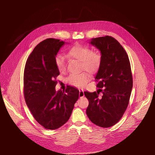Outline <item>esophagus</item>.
<instances>
[{
  "instance_id": "1",
  "label": "esophagus",
  "mask_w": 155,
  "mask_h": 155,
  "mask_svg": "<svg viewBox=\"0 0 155 155\" xmlns=\"http://www.w3.org/2000/svg\"><path fill=\"white\" fill-rule=\"evenodd\" d=\"M84 96V91L83 90L80 89L79 90V97H83Z\"/></svg>"
}]
</instances>
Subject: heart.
Here are the masks:
<instances>
[{"instance_id":"b5f03b06","label":"heart","mask_w":155,"mask_h":155,"mask_svg":"<svg viewBox=\"0 0 155 155\" xmlns=\"http://www.w3.org/2000/svg\"><path fill=\"white\" fill-rule=\"evenodd\" d=\"M67 55L71 58L80 61L81 70H86L95 73L100 68L101 63V54L98 50H91L86 45L76 44L67 51ZM55 63L60 73L66 71V61L64 57L58 54L55 57ZM90 74L86 71L77 74H70L67 78V83L76 87H84L90 79Z\"/></svg>"}]
</instances>
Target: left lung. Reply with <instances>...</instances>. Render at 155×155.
Returning a JSON list of instances; mask_svg holds the SVG:
<instances>
[{
    "label": "left lung",
    "mask_w": 155,
    "mask_h": 155,
    "mask_svg": "<svg viewBox=\"0 0 155 155\" xmlns=\"http://www.w3.org/2000/svg\"><path fill=\"white\" fill-rule=\"evenodd\" d=\"M99 49L101 63L95 77L97 91H85L89 101L86 113L95 125L108 128L117 123L126 111L133 87L128 56L118 41L111 36L92 38Z\"/></svg>",
    "instance_id": "8db88e82"
}]
</instances>
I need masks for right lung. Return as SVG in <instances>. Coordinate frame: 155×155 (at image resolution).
Instances as JSON below:
<instances>
[{
  "label": "right lung",
  "mask_w": 155,
  "mask_h": 155,
  "mask_svg": "<svg viewBox=\"0 0 155 155\" xmlns=\"http://www.w3.org/2000/svg\"><path fill=\"white\" fill-rule=\"evenodd\" d=\"M65 42L47 38L38 44L27 60L24 74V95L34 118L47 130H56L70 118L79 91L67 86L55 89L59 75L55 57Z\"/></svg>",
  "instance_id": "obj_1"
}]
</instances>
